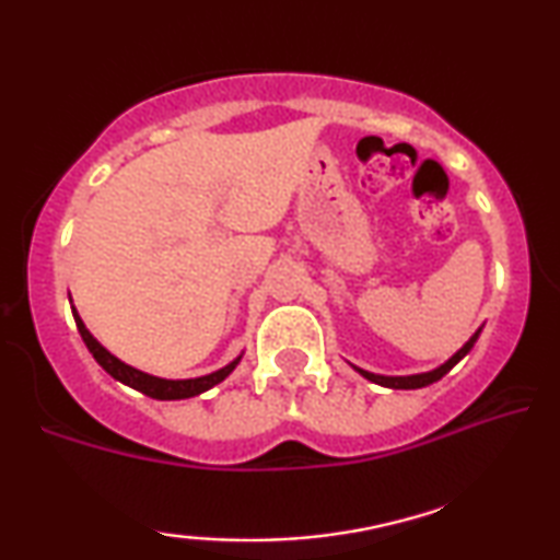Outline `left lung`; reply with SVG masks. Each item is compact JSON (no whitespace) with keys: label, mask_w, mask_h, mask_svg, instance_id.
Returning a JSON list of instances; mask_svg holds the SVG:
<instances>
[{"label":"left lung","mask_w":560,"mask_h":560,"mask_svg":"<svg viewBox=\"0 0 560 560\" xmlns=\"http://www.w3.org/2000/svg\"><path fill=\"white\" fill-rule=\"evenodd\" d=\"M480 334H482V328H477L472 336H469V340L465 346L459 348V351L452 355V359H447L442 363V366H436V369H432V371H424V374H411V376H381V374H371V371H363V369H359V366H351L359 371V374L363 376V378H369V381H374V384H378V386H386V388H421V386H429V384H434V381H440L444 374H450L452 369L457 366V363L465 359V355L472 351V346H475V340L480 338Z\"/></svg>","instance_id":"obj_1"}]
</instances>
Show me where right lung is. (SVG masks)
I'll return each mask as SVG.
<instances>
[{
  "label": "right lung",
  "instance_id": "1",
  "mask_svg": "<svg viewBox=\"0 0 560 560\" xmlns=\"http://www.w3.org/2000/svg\"><path fill=\"white\" fill-rule=\"evenodd\" d=\"M72 305V300H70ZM72 318H75V326L80 330V336H83L88 351L93 353V359L101 363V366L108 371V374L120 381V384L131 386L136 388V392H141L145 396H151V399H159V401H176V399H191V396H199L209 392V388L220 384V381H224L226 376L232 374L234 369H237V363L242 361V353L237 355V359L226 363V366H222L220 371H212V374L207 376H197V378H159V376H151L145 374V371H139L133 366H128V363H124L120 359H116L108 348H103L98 343V338H93L91 330L85 328L83 318H80L75 305H72Z\"/></svg>",
  "mask_w": 560,
  "mask_h": 560
}]
</instances>
